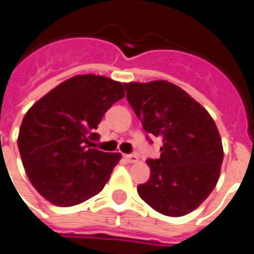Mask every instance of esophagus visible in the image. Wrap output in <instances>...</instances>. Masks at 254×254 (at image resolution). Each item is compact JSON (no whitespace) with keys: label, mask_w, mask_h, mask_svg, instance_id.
<instances>
[{"label":"esophagus","mask_w":254,"mask_h":254,"mask_svg":"<svg viewBox=\"0 0 254 254\" xmlns=\"http://www.w3.org/2000/svg\"><path fill=\"white\" fill-rule=\"evenodd\" d=\"M124 159L127 160V163H136L138 158L137 155H124Z\"/></svg>","instance_id":"obj_1"}]
</instances>
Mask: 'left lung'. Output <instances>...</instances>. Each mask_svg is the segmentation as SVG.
<instances>
[{"mask_svg":"<svg viewBox=\"0 0 254 254\" xmlns=\"http://www.w3.org/2000/svg\"><path fill=\"white\" fill-rule=\"evenodd\" d=\"M124 87L144 130L163 143L159 159L147 160L151 177L138 185V194L167 216L191 212L216 187L223 162L222 138L212 117L166 80L125 83Z\"/></svg>","mask_w":254,"mask_h":254,"instance_id":"1","label":"left lung"}]
</instances>
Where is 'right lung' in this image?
<instances>
[{
  "mask_svg": "<svg viewBox=\"0 0 254 254\" xmlns=\"http://www.w3.org/2000/svg\"><path fill=\"white\" fill-rule=\"evenodd\" d=\"M124 96L120 81L83 74L57 85L27 111L17 147L32 187L47 201L72 207L103 189L121 154L95 148V129Z\"/></svg>",
  "mask_w": 254,
  "mask_h": 254,
  "instance_id": "add662e5",
  "label": "right lung"
}]
</instances>
